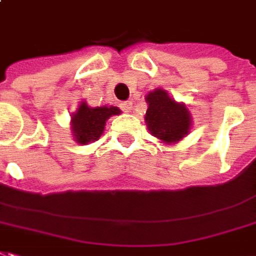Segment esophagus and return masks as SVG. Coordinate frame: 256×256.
<instances>
[{"instance_id":"1","label":"esophagus","mask_w":256,"mask_h":256,"mask_svg":"<svg viewBox=\"0 0 256 256\" xmlns=\"http://www.w3.org/2000/svg\"><path fill=\"white\" fill-rule=\"evenodd\" d=\"M120 108L122 112H130V109H132V102H130V101H124V102L120 104Z\"/></svg>"}]
</instances>
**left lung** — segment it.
I'll use <instances>...</instances> for the list:
<instances>
[{
  "instance_id": "left-lung-1",
  "label": "left lung",
  "mask_w": 256,
  "mask_h": 256,
  "mask_svg": "<svg viewBox=\"0 0 256 256\" xmlns=\"http://www.w3.org/2000/svg\"><path fill=\"white\" fill-rule=\"evenodd\" d=\"M148 109L146 112V122L150 134L166 143H176L189 134V109L184 104H176L162 89L147 96Z\"/></svg>"
}]
</instances>
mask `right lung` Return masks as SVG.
Wrapping results in <instances>:
<instances>
[{
    "label": "right lung",
    "mask_w": 256,
    "mask_h": 256,
    "mask_svg": "<svg viewBox=\"0 0 256 256\" xmlns=\"http://www.w3.org/2000/svg\"><path fill=\"white\" fill-rule=\"evenodd\" d=\"M120 109L116 106L89 108L86 102H80L76 113H72V135L80 144L96 142L102 135L105 122L110 116L120 114Z\"/></svg>",
    "instance_id": "right-lung-1"
}]
</instances>
